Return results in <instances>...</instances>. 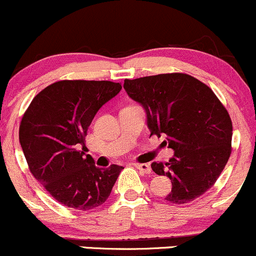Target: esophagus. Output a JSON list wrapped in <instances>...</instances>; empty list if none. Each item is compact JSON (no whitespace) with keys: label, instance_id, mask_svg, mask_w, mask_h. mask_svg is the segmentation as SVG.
Returning a JSON list of instances; mask_svg holds the SVG:
<instances>
[{"label":"esophagus","instance_id":"34e87169","mask_svg":"<svg viewBox=\"0 0 256 256\" xmlns=\"http://www.w3.org/2000/svg\"><path fill=\"white\" fill-rule=\"evenodd\" d=\"M134 166L140 170V172L146 173V174H150L152 173V167L148 164H134Z\"/></svg>","mask_w":256,"mask_h":256}]
</instances>
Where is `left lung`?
<instances>
[{
    "label": "left lung",
    "instance_id": "1",
    "mask_svg": "<svg viewBox=\"0 0 256 256\" xmlns=\"http://www.w3.org/2000/svg\"><path fill=\"white\" fill-rule=\"evenodd\" d=\"M124 89L146 112L150 136L165 134L174 156L152 162L167 176L172 190L166 200L184 204L213 186L228 164L232 146V122L208 85L185 73H164L125 79Z\"/></svg>",
    "mask_w": 256,
    "mask_h": 256
}]
</instances>
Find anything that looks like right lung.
<instances>
[{"instance_id": "obj_1", "label": "right lung", "mask_w": 256, "mask_h": 256, "mask_svg": "<svg viewBox=\"0 0 256 256\" xmlns=\"http://www.w3.org/2000/svg\"><path fill=\"white\" fill-rule=\"evenodd\" d=\"M122 90L110 80H58L38 92L22 116L19 140L36 180L61 204L89 210L104 204L122 166L98 168L85 154L94 116Z\"/></svg>"}]
</instances>
